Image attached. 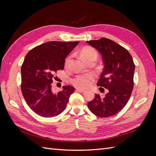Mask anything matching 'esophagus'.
I'll use <instances>...</instances> for the list:
<instances>
[{"label": "esophagus", "instance_id": "obj_1", "mask_svg": "<svg viewBox=\"0 0 156 156\" xmlns=\"http://www.w3.org/2000/svg\"><path fill=\"white\" fill-rule=\"evenodd\" d=\"M75 91L79 92H81V93H83V92H85V90H84L81 89V88H76V89H75Z\"/></svg>", "mask_w": 156, "mask_h": 156}]
</instances>
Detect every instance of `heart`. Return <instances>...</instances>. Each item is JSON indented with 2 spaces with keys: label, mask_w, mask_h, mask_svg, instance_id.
Here are the masks:
<instances>
[{
  "label": "heart",
  "mask_w": 156,
  "mask_h": 156,
  "mask_svg": "<svg viewBox=\"0 0 156 156\" xmlns=\"http://www.w3.org/2000/svg\"><path fill=\"white\" fill-rule=\"evenodd\" d=\"M80 55L81 58L87 62L88 61L97 59L98 58V53L95 49L93 48L87 47V48H83L81 52H80ZM71 60V56H68L65 60L64 66L66 68H68L69 64ZM95 77L93 74L91 73H86V74H81L76 75L72 80V83L75 87L80 88H86L89 87L92 84Z\"/></svg>",
  "instance_id": "obj_1"
}]
</instances>
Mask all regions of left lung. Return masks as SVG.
I'll return each instance as SVG.
<instances>
[{"mask_svg": "<svg viewBox=\"0 0 156 156\" xmlns=\"http://www.w3.org/2000/svg\"><path fill=\"white\" fill-rule=\"evenodd\" d=\"M87 42L102 56L104 68L97 85L101 87V92L104 91L101 87L108 90L104 98L96 94L94 100L88 103V108L99 117L114 116L127 104L133 90L135 72L133 58L126 49L109 39L101 37Z\"/></svg>", "mask_w": 156, "mask_h": 156, "instance_id": "obj_1", "label": "left lung"}]
</instances>
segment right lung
Returning <instances> with one entry per match:
<instances>
[{
    "mask_svg": "<svg viewBox=\"0 0 156 156\" xmlns=\"http://www.w3.org/2000/svg\"><path fill=\"white\" fill-rule=\"evenodd\" d=\"M79 41H48L30 50L21 66V92L27 105L37 115L51 118L60 115L67 105L72 86L54 93L55 74L64 69L65 58Z\"/></svg>",
    "mask_w": 156,
    "mask_h": 156,
    "instance_id": "obj_1",
    "label": "right lung"
}]
</instances>
